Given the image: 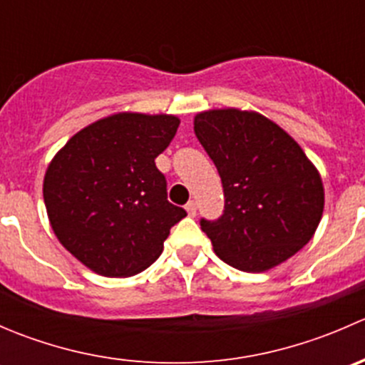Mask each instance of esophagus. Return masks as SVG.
Masks as SVG:
<instances>
[{"label":"esophagus","mask_w":365,"mask_h":365,"mask_svg":"<svg viewBox=\"0 0 365 365\" xmlns=\"http://www.w3.org/2000/svg\"><path fill=\"white\" fill-rule=\"evenodd\" d=\"M185 210H187V213H189L190 217H196V212H197L196 201H189V203L185 205Z\"/></svg>","instance_id":"34e87169"}]
</instances>
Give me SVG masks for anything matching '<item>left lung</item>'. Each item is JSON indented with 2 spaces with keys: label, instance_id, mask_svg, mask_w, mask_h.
<instances>
[{
  "label": "left lung",
  "instance_id": "1",
  "mask_svg": "<svg viewBox=\"0 0 365 365\" xmlns=\"http://www.w3.org/2000/svg\"><path fill=\"white\" fill-rule=\"evenodd\" d=\"M194 132L222 180V215L201 219L217 256L264 272L300 251L322 220L325 192L295 139L263 114L233 108L196 114Z\"/></svg>",
  "mask_w": 365,
  "mask_h": 365
}]
</instances>
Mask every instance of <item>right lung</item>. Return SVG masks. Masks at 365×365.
Masks as SVG:
<instances>
[{"instance_id":"right-lung-1","label":"right lung","mask_w":365,"mask_h":365,"mask_svg":"<svg viewBox=\"0 0 365 365\" xmlns=\"http://www.w3.org/2000/svg\"><path fill=\"white\" fill-rule=\"evenodd\" d=\"M178 125L171 114L118 113L77 132L51 160L43 176L51 227L95 274L128 277L148 268L187 215L168 201L155 165Z\"/></svg>"}]
</instances>
